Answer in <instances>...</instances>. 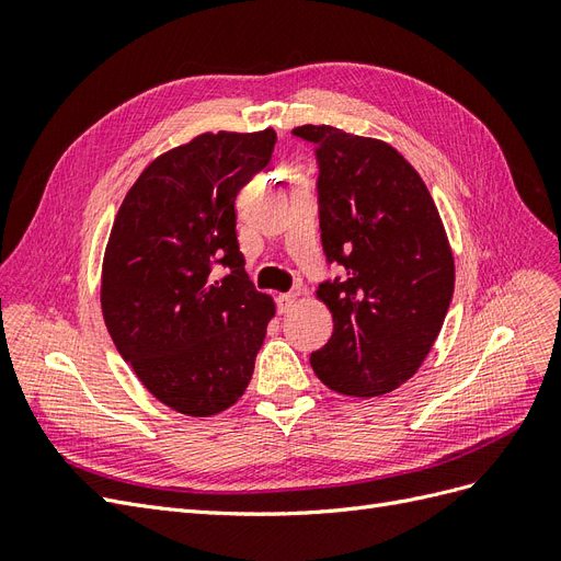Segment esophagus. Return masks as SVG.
Instances as JSON below:
<instances>
[{"mask_svg": "<svg viewBox=\"0 0 561 561\" xmlns=\"http://www.w3.org/2000/svg\"><path fill=\"white\" fill-rule=\"evenodd\" d=\"M295 299L297 295L295 293H285V295H278L276 297V307H278V313H287L293 307H295Z\"/></svg>", "mask_w": 561, "mask_h": 561, "instance_id": "obj_1", "label": "esophagus"}]
</instances>
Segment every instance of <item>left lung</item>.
I'll list each match as a JSON object with an SVG mask.
<instances>
[{"instance_id":"1","label":"left lung","mask_w":561,"mask_h":561,"mask_svg":"<svg viewBox=\"0 0 561 561\" xmlns=\"http://www.w3.org/2000/svg\"><path fill=\"white\" fill-rule=\"evenodd\" d=\"M316 145L320 241L344 276L318 299L334 320L311 353L316 377L342 396L375 398L416 375L443 330L454 257L426 184L400 151L332 126H299Z\"/></svg>"}]
</instances>
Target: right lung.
Returning <instances> with one entry per match:
<instances>
[{
    "mask_svg": "<svg viewBox=\"0 0 561 561\" xmlns=\"http://www.w3.org/2000/svg\"><path fill=\"white\" fill-rule=\"evenodd\" d=\"M276 130L203 133L135 180L103 262L112 342L151 396L219 414L252 379L274 299L254 290L236 239V196L268 165ZM225 265L228 276H211Z\"/></svg>",
    "mask_w": 561,
    "mask_h": 561,
    "instance_id": "right-lung-1",
    "label": "right lung"
}]
</instances>
